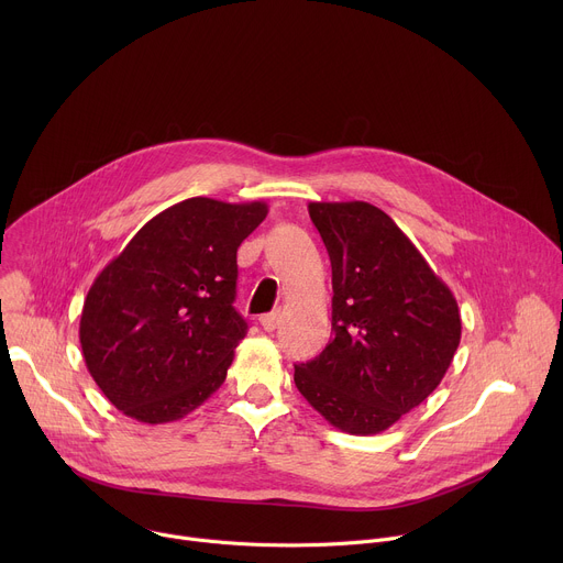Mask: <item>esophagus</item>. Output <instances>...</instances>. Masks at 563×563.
Listing matches in <instances>:
<instances>
[{
    "mask_svg": "<svg viewBox=\"0 0 563 563\" xmlns=\"http://www.w3.org/2000/svg\"><path fill=\"white\" fill-rule=\"evenodd\" d=\"M261 325L265 332H274L278 328V311H269V313L261 316Z\"/></svg>",
    "mask_w": 563,
    "mask_h": 563,
    "instance_id": "esophagus-1",
    "label": "esophagus"
}]
</instances>
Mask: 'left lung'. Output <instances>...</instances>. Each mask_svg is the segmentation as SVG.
<instances>
[{
  "label": "left lung",
  "mask_w": 563,
  "mask_h": 563,
  "mask_svg": "<svg viewBox=\"0 0 563 563\" xmlns=\"http://www.w3.org/2000/svg\"><path fill=\"white\" fill-rule=\"evenodd\" d=\"M332 261V341L294 383L334 428L378 434L421 406L461 341L459 305L412 240L369 202H309Z\"/></svg>",
  "instance_id": "obj_1"
}]
</instances>
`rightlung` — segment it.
<instances>
[{
	"label": "right lung",
	"mask_w": 563,
	"mask_h": 563,
	"mask_svg": "<svg viewBox=\"0 0 563 563\" xmlns=\"http://www.w3.org/2000/svg\"><path fill=\"white\" fill-rule=\"evenodd\" d=\"M265 202L189 198L151 218L91 285L79 345L111 404L140 423L187 417L247 334L233 307L240 243Z\"/></svg>",
	"instance_id": "obj_1"
}]
</instances>
